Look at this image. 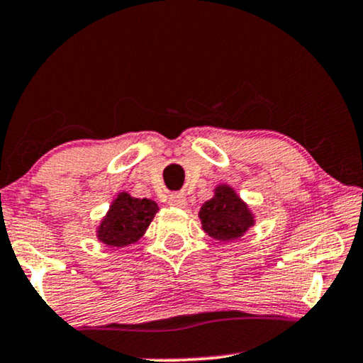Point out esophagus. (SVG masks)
<instances>
[{
  "mask_svg": "<svg viewBox=\"0 0 363 363\" xmlns=\"http://www.w3.org/2000/svg\"><path fill=\"white\" fill-rule=\"evenodd\" d=\"M186 204V197L182 194H172L169 197V206H172V208H184Z\"/></svg>",
  "mask_w": 363,
  "mask_h": 363,
  "instance_id": "obj_1",
  "label": "esophagus"
}]
</instances>
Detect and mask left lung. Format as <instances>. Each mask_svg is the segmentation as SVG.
Listing matches in <instances>:
<instances>
[{"instance_id": "1", "label": "left lung", "mask_w": 363, "mask_h": 363, "mask_svg": "<svg viewBox=\"0 0 363 363\" xmlns=\"http://www.w3.org/2000/svg\"><path fill=\"white\" fill-rule=\"evenodd\" d=\"M199 219L204 231L218 241L238 240L255 226L253 213L228 184L216 187L213 199L206 201L201 208Z\"/></svg>"}]
</instances>
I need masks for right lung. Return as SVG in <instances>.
I'll return each instance as SVG.
<instances>
[{
  "label": "right lung",
  "mask_w": 363,
  "mask_h": 363,
  "mask_svg": "<svg viewBox=\"0 0 363 363\" xmlns=\"http://www.w3.org/2000/svg\"><path fill=\"white\" fill-rule=\"evenodd\" d=\"M159 206L152 199H139L121 192L97 228V238L110 247L134 245L144 236Z\"/></svg>",
  "instance_id": "add662e5"
}]
</instances>
